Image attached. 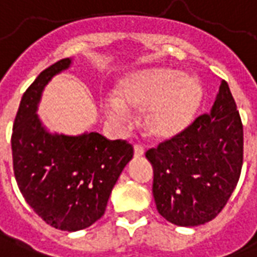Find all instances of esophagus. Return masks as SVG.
I'll return each mask as SVG.
<instances>
[{
	"label": "esophagus",
	"instance_id": "esophagus-1",
	"mask_svg": "<svg viewBox=\"0 0 257 257\" xmlns=\"http://www.w3.org/2000/svg\"><path fill=\"white\" fill-rule=\"evenodd\" d=\"M135 157L136 158H140V157H143V154H144V148L140 146V144H136L135 146Z\"/></svg>",
	"mask_w": 257,
	"mask_h": 257
}]
</instances>
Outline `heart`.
Returning <instances> with one entry per match:
<instances>
[{"label": "heart", "instance_id": "heart-1", "mask_svg": "<svg viewBox=\"0 0 257 257\" xmlns=\"http://www.w3.org/2000/svg\"><path fill=\"white\" fill-rule=\"evenodd\" d=\"M118 96H109L103 109L110 118L123 121L129 107L140 110L142 125L151 138L170 139L191 125L201 102L196 77L170 68L139 70L121 81Z\"/></svg>", "mask_w": 257, "mask_h": 257}]
</instances>
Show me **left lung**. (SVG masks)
I'll return each mask as SVG.
<instances>
[{"label": "left lung", "instance_id": "obj_1", "mask_svg": "<svg viewBox=\"0 0 257 257\" xmlns=\"http://www.w3.org/2000/svg\"><path fill=\"white\" fill-rule=\"evenodd\" d=\"M157 210L178 226H199L223 210L238 182L244 131L234 98L222 80L210 113L150 148Z\"/></svg>", "mask_w": 257, "mask_h": 257}]
</instances>
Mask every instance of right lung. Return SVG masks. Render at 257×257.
<instances>
[{"mask_svg": "<svg viewBox=\"0 0 257 257\" xmlns=\"http://www.w3.org/2000/svg\"><path fill=\"white\" fill-rule=\"evenodd\" d=\"M70 58L39 73L24 92L13 123V172L28 206L47 225L65 231L88 227L104 214L111 189L134 147L96 132L79 136L49 134L38 117L42 91Z\"/></svg>", "mask_w": 257, "mask_h": 257, "instance_id": "right-lung-1", "label": "right lung"}]
</instances>
